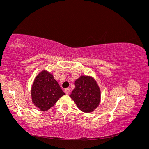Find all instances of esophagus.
Wrapping results in <instances>:
<instances>
[{
  "instance_id": "34e87169",
  "label": "esophagus",
  "mask_w": 149,
  "mask_h": 149,
  "mask_svg": "<svg viewBox=\"0 0 149 149\" xmlns=\"http://www.w3.org/2000/svg\"><path fill=\"white\" fill-rule=\"evenodd\" d=\"M70 91V89L69 88H66V89H65V93H66V94H69Z\"/></svg>"
}]
</instances>
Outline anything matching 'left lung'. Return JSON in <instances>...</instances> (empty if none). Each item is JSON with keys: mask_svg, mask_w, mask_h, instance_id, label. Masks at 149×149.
Here are the masks:
<instances>
[{"mask_svg": "<svg viewBox=\"0 0 149 149\" xmlns=\"http://www.w3.org/2000/svg\"><path fill=\"white\" fill-rule=\"evenodd\" d=\"M75 88L70 94L79 109L86 113L98 107L101 101L100 88L91 76H81L74 82Z\"/></svg>", "mask_w": 149, "mask_h": 149, "instance_id": "1", "label": "left lung"}]
</instances>
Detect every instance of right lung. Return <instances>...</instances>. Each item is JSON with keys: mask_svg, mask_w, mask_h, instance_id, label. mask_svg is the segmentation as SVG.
Returning a JSON list of instances; mask_svg holds the SVG:
<instances>
[{"mask_svg": "<svg viewBox=\"0 0 149 149\" xmlns=\"http://www.w3.org/2000/svg\"><path fill=\"white\" fill-rule=\"evenodd\" d=\"M65 94L53 75L46 70L36 76L31 89L32 102L42 111L50 109Z\"/></svg>", "mask_w": 149, "mask_h": 149, "instance_id": "obj_1", "label": "right lung"}]
</instances>
